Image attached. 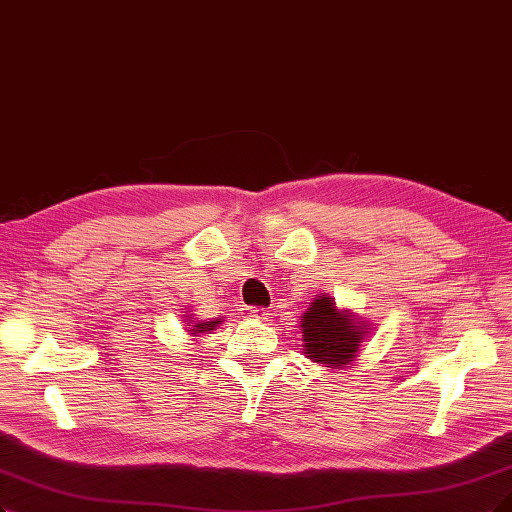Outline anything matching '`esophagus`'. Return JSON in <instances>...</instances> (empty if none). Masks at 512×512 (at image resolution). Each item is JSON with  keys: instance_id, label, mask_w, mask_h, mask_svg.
Returning <instances> with one entry per match:
<instances>
[{"instance_id": "34e87169", "label": "esophagus", "mask_w": 512, "mask_h": 512, "mask_svg": "<svg viewBox=\"0 0 512 512\" xmlns=\"http://www.w3.org/2000/svg\"><path fill=\"white\" fill-rule=\"evenodd\" d=\"M244 314L253 320H268L270 312L266 308H244Z\"/></svg>"}]
</instances>
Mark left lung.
I'll use <instances>...</instances> for the list:
<instances>
[{
	"label": "left lung",
	"mask_w": 512,
	"mask_h": 512,
	"mask_svg": "<svg viewBox=\"0 0 512 512\" xmlns=\"http://www.w3.org/2000/svg\"><path fill=\"white\" fill-rule=\"evenodd\" d=\"M301 350L306 358L320 367L346 369L350 367L363 342L371 335V325L348 308H337L335 299L320 293L312 299L310 308L299 320Z\"/></svg>",
	"instance_id": "8db88e82"
}]
</instances>
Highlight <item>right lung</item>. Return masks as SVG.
Returning <instances> with one entry per match:
<instances>
[{
    "label": "right lung",
    "mask_w": 512,
    "mask_h": 512,
    "mask_svg": "<svg viewBox=\"0 0 512 512\" xmlns=\"http://www.w3.org/2000/svg\"><path fill=\"white\" fill-rule=\"evenodd\" d=\"M183 316H185V320H183V323H185V331H187V335L194 337V342H198L200 335L215 331V329L223 323V316H219V318H215V320H196L194 314H192V310H187Z\"/></svg>",
    "instance_id": "add662e5"
}]
</instances>
